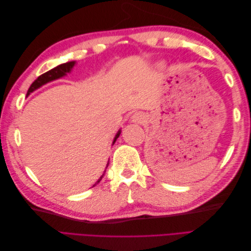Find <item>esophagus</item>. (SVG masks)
<instances>
[{"label":"esophagus","instance_id":"esophagus-1","mask_svg":"<svg viewBox=\"0 0 251 251\" xmlns=\"http://www.w3.org/2000/svg\"><path fill=\"white\" fill-rule=\"evenodd\" d=\"M143 120H144V116L142 115V114H140V113L134 114V115L132 116V121H133V123L141 124V123H143Z\"/></svg>","mask_w":251,"mask_h":251}]
</instances>
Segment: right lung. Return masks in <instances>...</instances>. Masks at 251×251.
Returning <instances> with one entry per match:
<instances>
[{
    "label": "right lung",
    "instance_id": "right-lung-1",
    "mask_svg": "<svg viewBox=\"0 0 251 251\" xmlns=\"http://www.w3.org/2000/svg\"><path fill=\"white\" fill-rule=\"evenodd\" d=\"M74 65H75V62H69V63H66V64H62V65H59V66H57V67H55V68H53V69H51L50 71H48V72H46V73H44V74L40 75V76L37 77V78L31 83V86H30V88L28 89L27 95H29L30 93L33 92L34 90L39 89L40 87H42L43 85H45V83H47V82L52 81V80H54V79H57V78H59V77L64 76V75H66L67 73H69V72L71 71V69H72ZM120 132H121V131L119 130L118 133L116 134L115 138H114L113 144L115 143L116 139L119 137ZM108 164H109V163H108ZM108 164H107V168H108ZM104 172H105V171H104ZM103 175H104V174H102V176L97 180V182H96V183H95L93 186H95L96 184L100 183V180H101L102 177H103Z\"/></svg>",
    "mask_w": 251,
    "mask_h": 251
}]
</instances>
